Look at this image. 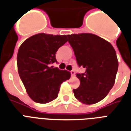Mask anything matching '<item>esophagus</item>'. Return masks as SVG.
<instances>
[{"instance_id":"esophagus-1","label":"esophagus","mask_w":131,"mask_h":131,"mask_svg":"<svg viewBox=\"0 0 131 131\" xmlns=\"http://www.w3.org/2000/svg\"><path fill=\"white\" fill-rule=\"evenodd\" d=\"M71 76H72V77H75V72L74 71H71Z\"/></svg>"}]
</instances>
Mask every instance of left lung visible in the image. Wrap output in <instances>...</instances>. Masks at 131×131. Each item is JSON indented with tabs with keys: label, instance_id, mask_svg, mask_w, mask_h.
I'll return each instance as SVG.
<instances>
[{
	"label": "left lung",
	"instance_id": "left-lung-1",
	"mask_svg": "<svg viewBox=\"0 0 131 131\" xmlns=\"http://www.w3.org/2000/svg\"><path fill=\"white\" fill-rule=\"evenodd\" d=\"M79 67L85 69L77 73L80 85L73 90L75 97L83 104H93L108 95L115 82L118 62L110 42L92 34L68 35Z\"/></svg>",
	"mask_w": 131,
	"mask_h": 131
}]
</instances>
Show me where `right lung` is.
Here are the masks:
<instances>
[{"mask_svg":"<svg viewBox=\"0 0 131 131\" xmlns=\"http://www.w3.org/2000/svg\"><path fill=\"white\" fill-rule=\"evenodd\" d=\"M68 41L66 35L38 34L24 41L17 57L19 75L33 101L47 104L57 98L60 85L71 77L67 70L53 68L56 52Z\"/></svg>","mask_w":131,"mask_h":131,"instance_id":"right-lung-1","label":"right lung"}]
</instances>
